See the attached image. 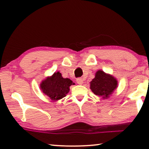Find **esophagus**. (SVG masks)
Masks as SVG:
<instances>
[{
  "label": "esophagus",
  "instance_id": "34e87169",
  "mask_svg": "<svg viewBox=\"0 0 149 149\" xmlns=\"http://www.w3.org/2000/svg\"><path fill=\"white\" fill-rule=\"evenodd\" d=\"M76 81H77V83L78 84L82 85L83 84H84V79H83L82 78H77Z\"/></svg>",
  "mask_w": 149,
  "mask_h": 149
}]
</instances>
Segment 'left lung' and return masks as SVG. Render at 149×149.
<instances>
[{"mask_svg":"<svg viewBox=\"0 0 149 149\" xmlns=\"http://www.w3.org/2000/svg\"><path fill=\"white\" fill-rule=\"evenodd\" d=\"M118 80L112 75L102 70H98L95 76L90 82V89L95 95L107 99L118 87Z\"/></svg>","mask_w":149,"mask_h":149,"instance_id":"1","label":"left lung"}]
</instances>
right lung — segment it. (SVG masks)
<instances>
[{
	"label": "right lung",
	"instance_id": "obj_1",
	"mask_svg": "<svg viewBox=\"0 0 149 149\" xmlns=\"http://www.w3.org/2000/svg\"><path fill=\"white\" fill-rule=\"evenodd\" d=\"M75 84L69 78H64L59 72H54L40 84V89L52 101L62 99L70 91V87Z\"/></svg>",
	"mask_w": 149,
	"mask_h": 149
}]
</instances>
